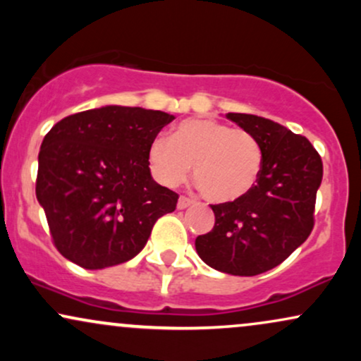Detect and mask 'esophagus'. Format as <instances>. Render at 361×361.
Masks as SVG:
<instances>
[{
    "mask_svg": "<svg viewBox=\"0 0 361 361\" xmlns=\"http://www.w3.org/2000/svg\"><path fill=\"white\" fill-rule=\"evenodd\" d=\"M192 204H193L192 198H188V197H180V198H178V209H180V210L186 209V207H190Z\"/></svg>",
    "mask_w": 361,
    "mask_h": 361,
    "instance_id": "obj_1",
    "label": "esophagus"
}]
</instances>
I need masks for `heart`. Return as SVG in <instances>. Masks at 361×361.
Wrapping results in <instances>:
<instances>
[{
  "instance_id": "b5f03b06",
  "label": "heart",
  "mask_w": 361,
  "mask_h": 361,
  "mask_svg": "<svg viewBox=\"0 0 361 361\" xmlns=\"http://www.w3.org/2000/svg\"><path fill=\"white\" fill-rule=\"evenodd\" d=\"M147 163L159 185H180L193 164V178L210 202H233L258 181L263 152L250 132L212 118H188L171 137L156 135L149 142Z\"/></svg>"
}]
</instances>
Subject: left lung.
I'll return each instance as SVG.
<instances>
[{
	"label": "left lung",
	"mask_w": 361,
	"mask_h": 361,
	"mask_svg": "<svg viewBox=\"0 0 361 361\" xmlns=\"http://www.w3.org/2000/svg\"><path fill=\"white\" fill-rule=\"evenodd\" d=\"M226 117L255 135L263 163L250 192L210 205L214 229L198 235L195 247L214 270L255 276L279 267L312 233L322 161L304 135L273 120L250 114Z\"/></svg>",
	"instance_id": "1"
}]
</instances>
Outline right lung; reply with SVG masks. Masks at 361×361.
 <instances>
[{
  "instance_id": "right-lung-1",
  "label": "right lung",
  "mask_w": 361,
  "mask_h": 361,
  "mask_svg": "<svg viewBox=\"0 0 361 361\" xmlns=\"http://www.w3.org/2000/svg\"><path fill=\"white\" fill-rule=\"evenodd\" d=\"M175 117L109 105L69 115L47 132L35 193L64 258L86 270L126 263L152 226L176 209L178 193L157 185L149 142Z\"/></svg>"
}]
</instances>
